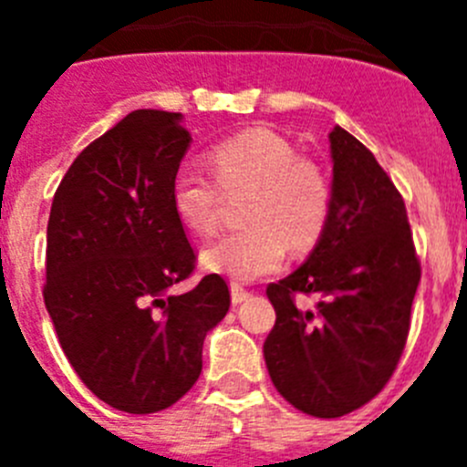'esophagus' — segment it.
<instances>
[{
	"label": "esophagus",
	"instance_id": "1",
	"mask_svg": "<svg viewBox=\"0 0 467 467\" xmlns=\"http://www.w3.org/2000/svg\"><path fill=\"white\" fill-rule=\"evenodd\" d=\"M250 299V292L243 290L241 285H231V304H243Z\"/></svg>",
	"mask_w": 467,
	"mask_h": 467
}]
</instances>
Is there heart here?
Listing matches in <instances>:
<instances>
[{
  "mask_svg": "<svg viewBox=\"0 0 467 467\" xmlns=\"http://www.w3.org/2000/svg\"><path fill=\"white\" fill-rule=\"evenodd\" d=\"M208 163L217 184L193 171L172 177V213L189 231L210 236L220 220V192L245 193L241 220L247 229L205 247V269L250 283L280 269L287 247L301 253L320 241L332 210L329 180L278 133L253 128L231 135L208 151Z\"/></svg>",
  "mask_w": 467,
  "mask_h": 467,
  "instance_id": "obj_1",
  "label": "heart"
}]
</instances>
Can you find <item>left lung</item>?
<instances>
[{
  "label": "left lung",
  "mask_w": 467,
  "mask_h": 467,
  "mask_svg": "<svg viewBox=\"0 0 467 467\" xmlns=\"http://www.w3.org/2000/svg\"><path fill=\"white\" fill-rule=\"evenodd\" d=\"M332 210L306 262L271 283L275 325L266 369L292 407L337 419L367 404L402 356L420 264L407 208L374 154L341 126L329 133ZM313 294V309L294 295Z\"/></svg>",
  "instance_id": "1"
}]
</instances>
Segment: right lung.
Segmentation results:
<instances>
[{
  "instance_id": "1",
  "label": "right lung",
  "mask_w": 467,
  "mask_h": 467,
  "mask_svg": "<svg viewBox=\"0 0 467 467\" xmlns=\"http://www.w3.org/2000/svg\"><path fill=\"white\" fill-rule=\"evenodd\" d=\"M189 144L182 114L135 109L74 159L53 196L44 304L74 372L128 414L187 393L231 304L217 274L172 292L196 262L171 203Z\"/></svg>"
}]
</instances>
